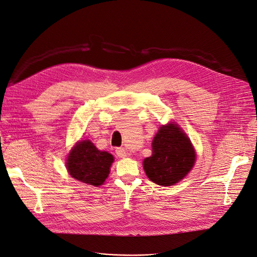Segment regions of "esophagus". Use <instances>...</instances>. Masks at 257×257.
<instances>
[{"label": "esophagus", "mask_w": 257, "mask_h": 257, "mask_svg": "<svg viewBox=\"0 0 257 257\" xmlns=\"http://www.w3.org/2000/svg\"><path fill=\"white\" fill-rule=\"evenodd\" d=\"M115 154L119 158H125L127 157V152L123 148H116L115 149Z\"/></svg>", "instance_id": "1"}]
</instances>
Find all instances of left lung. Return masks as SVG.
<instances>
[{"label": "left lung", "mask_w": 257, "mask_h": 257, "mask_svg": "<svg viewBox=\"0 0 257 257\" xmlns=\"http://www.w3.org/2000/svg\"><path fill=\"white\" fill-rule=\"evenodd\" d=\"M153 155L144 161L148 177L159 185H173L193 168L195 150L182 130L174 124L162 126L153 141Z\"/></svg>", "instance_id": "1"}]
</instances>
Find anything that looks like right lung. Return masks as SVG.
<instances>
[{
    "instance_id": "add662e5",
    "label": "right lung",
    "mask_w": 257,
    "mask_h": 257,
    "mask_svg": "<svg viewBox=\"0 0 257 257\" xmlns=\"http://www.w3.org/2000/svg\"><path fill=\"white\" fill-rule=\"evenodd\" d=\"M113 157L90 141L80 142L69 153L66 168L72 177L90 185H101L108 176Z\"/></svg>"
}]
</instances>
